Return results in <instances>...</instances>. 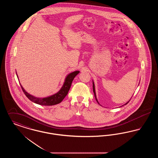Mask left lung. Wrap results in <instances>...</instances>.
<instances>
[{
  "label": "left lung",
  "mask_w": 158,
  "mask_h": 158,
  "mask_svg": "<svg viewBox=\"0 0 158 158\" xmlns=\"http://www.w3.org/2000/svg\"><path fill=\"white\" fill-rule=\"evenodd\" d=\"M93 91H94V95H95V99H96V100H97V101L98 102V100H97V97H96V94H95V86H94V82H93ZM128 101V102H129ZM128 102H127L125 105H126V104H127L128 103ZM98 104H99V102H98Z\"/></svg>",
  "instance_id": "8db88e82"
}]
</instances>
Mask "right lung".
<instances>
[{"label": "right lung", "instance_id": "add662e5", "mask_svg": "<svg viewBox=\"0 0 158 158\" xmlns=\"http://www.w3.org/2000/svg\"><path fill=\"white\" fill-rule=\"evenodd\" d=\"M79 73V71H75L68 75L61 89L54 95L47 98H39L33 97L24 90V89L23 88L21 85V86L25 95L31 101L39 105H46V106L56 105L60 103L63 101V99L68 95V92L70 88L73 79Z\"/></svg>", "mask_w": 158, "mask_h": 158}]
</instances>
